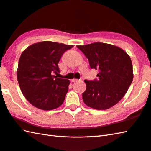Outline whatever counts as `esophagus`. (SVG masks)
Here are the masks:
<instances>
[{"label": "esophagus", "mask_w": 151, "mask_h": 151, "mask_svg": "<svg viewBox=\"0 0 151 151\" xmlns=\"http://www.w3.org/2000/svg\"><path fill=\"white\" fill-rule=\"evenodd\" d=\"M78 81V79H76V78H73L71 80V82H77Z\"/></svg>", "instance_id": "obj_1"}]
</instances>
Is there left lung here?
I'll list each match as a JSON object with an SVG mask.
<instances>
[{
  "mask_svg": "<svg viewBox=\"0 0 151 151\" xmlns=\"http://www.w3.org/2000/svg\"><path fill=\"white\" fill-rule=\"evenodd\" d=\"M88 59L91 69L99 70L97 79L84 82L86 90L82 93L88 107L105 110L119 103L133 81V67L127 53L112 44L95 42L77 46Z\"/></svg>",
  "mask_w": 151,
  "mask_h": 151,
  "instance_id": "1",
  "label": "left lung"
}]
</instances>
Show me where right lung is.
I'll return each mask as SVG.
<instances>
[{
  "label": "right lung",
  "mask_w": 151,
  "mask_h": 151,
  "mask_svg": "<svg viewBox=\"0 0 151 151\" xmlns=\"http://www.w3.org/2000/svg\"><path fill=\"white\" fill-rule=\"evenodd\" d=\"M72 45L44 41L32 44L20 56L17 77L22 92L34 107L52 110L63 103L69 80L54 75L60 73L58 63Z\"/></svg>",
  "instance_id": "obj_1"
}]
</instances>
